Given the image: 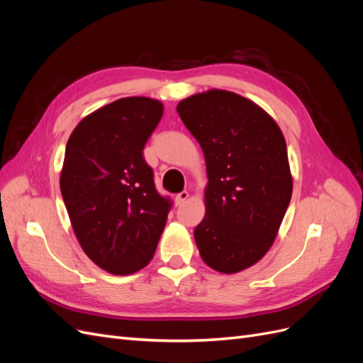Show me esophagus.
I'll return each instance as SVG.
<instances>
[{"mask_svg": "<svg viewBox=\"0 0 363 363\" xmlns=\"http://www.w3.org/2000/svg\"><path fill=\"white\" fill-rule=\"evenodd\" d=\"M188 199H189V194L186 191H182L180 194H177V196H175V204L182 206V204L186 203V200H188Z\"/></svg>", "mask_w": 363, "mask_h": 363, "instance_id": "esophagus-1", "label": "esophagus"}]
</instances>
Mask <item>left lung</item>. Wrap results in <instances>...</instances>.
<instances>
[{"instance_id": "1", "label": "left lung", "mask_w": 363, "mask_h": 363, "mask_svg": "<svg viewBox=\"0 0 363 363\" xmlns=\"http://www.w3.org/2000/svg\"><path fill=\"white\" fill-rule=\"evenodd\" d=\"M177 112L201 145L207 168L196 247L211 268L239 272L265 256L286 213L292 195L286 142L265 111L233 92L192 95Z\"/></svg>"}]
</instances>
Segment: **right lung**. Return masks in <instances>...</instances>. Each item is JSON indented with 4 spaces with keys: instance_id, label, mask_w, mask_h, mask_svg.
<instances>
[{
    "instance_id": "add662e5",
    "label": "right lung",
    "mask_w": 363,
    "mask_h": 363,
    "mask_svg": "<svg viewBox=\"0 0 363 363\" xmlns=\"http://www.w3.org/2000/svg\"><path fill=\"white\" fill-rule=\"evenodd\" d=\"M162 113L151 98H121L86 116L65 150L60 191L75 236L116 276L148 265L172 207L144 159Z\"/></svg>"
}]
</instances>
